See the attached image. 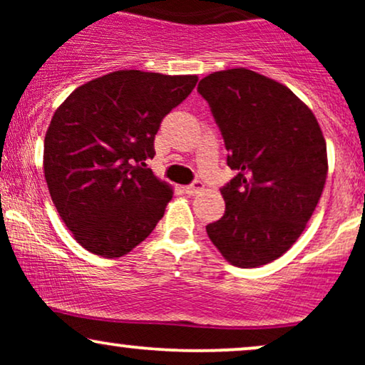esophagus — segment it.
<instances>
[{"mask_svg": "<svg viewBox=\"0 0 365 365\" xmlns=\"http://www.w3.org/2000/svg\"><path fill=\"white\" fill-rule=\"evenodd\" d=\"M202 188H204V183L200 182V180H194V182H192L190 185L183 187V190H185V194H188V195H195V194H199V192L202 190Z\"/></svg>", "mask_w": 365, "mask_h": 365, "instance_id": "1", "label": "esophagus"}]
</instances>
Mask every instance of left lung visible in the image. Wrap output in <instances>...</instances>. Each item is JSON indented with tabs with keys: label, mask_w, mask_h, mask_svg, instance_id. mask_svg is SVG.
Returning <instances> with one entry per match:
<instances>
[{
	"label": "left lung",
	"mask_w": 365,
	"mask_h": 365,
	"mask_svg": "<svg viewBox=\"0 0 365 365\" xmlns=\"http://www.w3.org/2000/svg\"><path fill=\"white\" fill-rule=\"evenodd\" d=\"M237 170L221 187L225 215L206 232L230 264L257 267L302 235L328 173L326 140L314 113L288 87L247 68L199 82Z\"/></svg>",
	"instance_id": "obj_1"
}]
</instances>
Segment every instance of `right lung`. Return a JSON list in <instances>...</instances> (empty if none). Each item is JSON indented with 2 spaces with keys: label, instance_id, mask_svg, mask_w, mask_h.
Listing matches in <instances>:
<instances>
[{
  "label": "right lung",
  "instance_id": "add662e5",
  "mask_svg": "<svg viewBox=\"0 0 365 365\" xmlns=\"http://www.w3.org/2000/svg\"><path fill=\"white\" fill-rule=\"evenodd\" d=\"M195 75L120 70L75 89L44 139L49 194L75 240L101 257H121L149 237L173 190L153 159L161 121L195 87Z\"/></svg>",
  "mask_w": 365,
  "mask_h": 365
}]
</instances>
